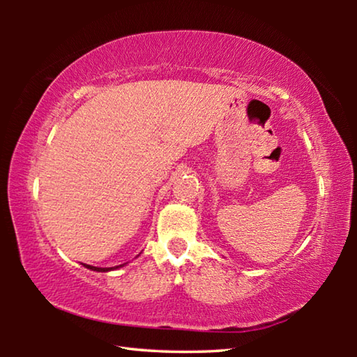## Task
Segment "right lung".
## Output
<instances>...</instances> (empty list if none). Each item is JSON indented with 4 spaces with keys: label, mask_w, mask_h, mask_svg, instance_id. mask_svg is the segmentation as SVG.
Returning <instances> with one entry per match:
<instances>
[{
    "label": "right lung",
    "mask_w": 357,
    "mask_h": 357,
    "mask_svg": "<svg viewBox=\"0 0 357 357\" xmlns=\"http://www.w3.org/2000/svg\"><path fill=\"white\" fill-rule=\"evenodd\" d=\"M123 266V264H121ZM121 266H114V268H96V266H89V264H84V268L91 269V271H98V273H108V271H113V269H118Z\"/></svg>",
    "instance_id": "right-lung-1"
}]
</instances>
